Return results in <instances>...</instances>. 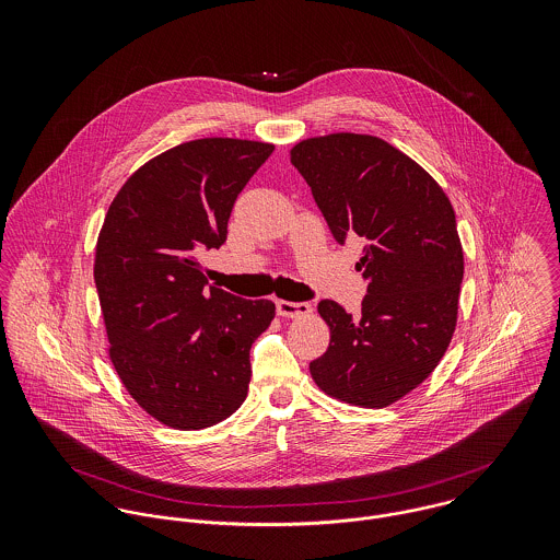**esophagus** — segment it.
Wrapping results in <instances>:
<instances>
[{
	"label": "esophagus",
	"mask_w": 560,
	"mask_h": 560,
	"mask_svg": "<svg viewBox=\"0 0 560 560\" xmlns=\"http://www.w3.org/2000/svg\"><path fill=\"white\" fill-rule=\"evenodd\" d=\"M276 311H278V315H282V317L298 319V317L311 315L313 308H311L308 302H287V300H278V302H276Z\"/></svg>",
	"instance_id": "34e87169"
}]
</instances>
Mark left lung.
Returning <instances> with one entry per match:
<instances>
[{
    "mask_svg": "<svg viewBox=\"0 0 560 560\" xmlns=\"http://www.w3.org/2000/svg\"><path fill=\"white\" fill-rule=\"evenodd\" d=\"M331 237H362L355 269L369 282L362 315L320 300L327 351L311 375L329 397L386 407L422 384L442 360L457 323L464 252L442 187L388 142L331 133L291 151Z\"/></svg>",
    "mask_w": 560,
    "mask_h": 560,
    "instance_id": "8db88e82",
    "label": "left lung"
}]
</instances>
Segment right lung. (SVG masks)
<instances>
[{"mask_svg":"<svg viewBox=\"0 0 560 560\" xmlns=\"http://www.w3.org/2000/svg\"><path fill=\"white\" fill-rule=\"evenodd\" d=\"M271 144L205 138L144 163L116 194L96 241L94 282L109 358L129 395L191 431L240 409L269 300L207 287L198 256L229 237L235 200Z\"/></svg>","mask_w":560,"mask_h":560,"instance_id":"right-lung-1","label":"right lung"}]
</instances>
